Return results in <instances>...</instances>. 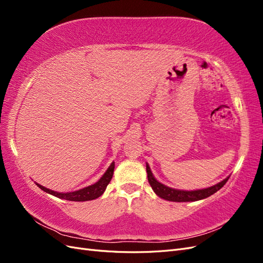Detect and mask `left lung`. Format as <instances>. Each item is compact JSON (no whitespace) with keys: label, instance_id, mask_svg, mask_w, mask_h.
Masks as SVG:
<instances>
[{"label":"left lung","instance_id":"1","mask_svg":"<svg viewBox=\"0 0 263 263\" xmlns=\"http://www.w3.org/2000/svg\"><path fill=\"white\" fill-rule=\"evenodd\" d=\"M147 169V174H148V182L150 186L153 187L155 191V193L161 198H164L166 201H172V202H193V201H198V200H203V198L209 197L213 195L214 193H216L218 190H220L222 186L226 184V182L228 181L229 178L222 180L219 182L218 184L208 187V189H203V190H196V191H181V190H176V189H171L161 184L160 182H158L155 177L153 176V173L150 171L149 165L147 164L146 166Z\"/></svg>","mask_w":263,"mask_h":263}]
</instances>
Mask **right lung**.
<instances>
[{"instance_id": "1", "label": "right lung", "mask_w": 263, "mask_h": 263, "mask_svg": "<svg viewBox=\"0 0 263 263\" xmlns=\"http://www.w3.org/2000/svg\"><path fill=\"white\" fill-rule=\"evenodd\" d=\"M114 168L115 164L114 162L109 165V168L106 170V172L95 184L90 185L87 187H84L82 190L74 191V192H70V193H58L54 192V191H51L49 189H46L42 185L37 184L39 187H41L45 192L49 193L55 197L63 198V200H68V201H74V202H84V201H91L94 200V198H98L101 196L108 185V183L110 182L113 178V173H114Z\"/></svg>"}]
</instances>
